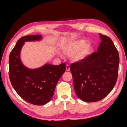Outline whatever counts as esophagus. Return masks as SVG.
<instances>
[{
	"mask_svg": "<svg viewBox=\"0 0 127 127\" xmlns=\"http://www.w3.org/2000/svg\"><path fill=\"white\" fill-rule=\"evenodd\" d=\"M66 71L70 70V66H69V65H66Z\"/></svg>",
	"mask_w": 127,
	"mask_h": 127,
	"instance_id": "1",
	"label": "esophagus"
}]
</instances>
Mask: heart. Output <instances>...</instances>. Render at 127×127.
<instances>
[{"mask_svg": "<svg viewBox=\"0 0 127 127\" xmlns=\"http://www.w3.org/2000/svg\"><path fill=\"white\" fill-rule=\"evenodd\" d=\"M93 50V45L85 39H79L71 41L66 44L64 50L66 54L70 55L74 61L83 60L88 56Z\"/></svg>", "mask_w": 127, "mask_h": 127, "instance_id": "b5f03b06", "label": "heart"}]
</instances>
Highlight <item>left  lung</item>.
<instances>
[{"label":"left lung","mask_w":127,"mask_h":127,"mask_svg":"<svg viewBox=\"0 0 127 127\" xmlns=\"http://www.w3.org/2000/svg\"><path fill=\"white\" fill-rule=\"evenodd\" d=\"M97 51L70 65L74 89L77 96L87 102L106 96L117 81L119 54L110 37L99 33Z\"/></svg>","instance_id":"1"}]
</instances>
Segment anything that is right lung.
I'll list each match as a JSON object with an SVG mask.
<instances>
[{"label": "right lung", "instance_id": "obj_1", "mask_svg": "<svg viewBox=\"0 0 127 127\" xmlns=\"http://www.w3.org/2000/svg\"><path fill=\"white\" fill-rule=\"evenodd\" d=\"M41 39L40 34L20 38L10 53L8 61V74L14 89L23 99L35 105H43L51 100L57 83L66 69L65 63L59 65L46 64L34 69L23 65L20 53L24 43Z\"/></svg>", "mask_w": 127, "mask_h": 127}]
</instances>
